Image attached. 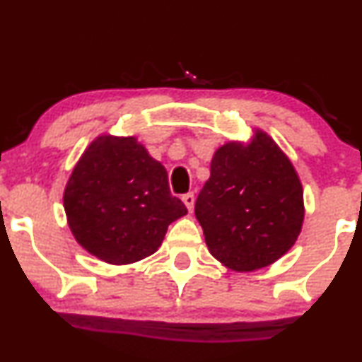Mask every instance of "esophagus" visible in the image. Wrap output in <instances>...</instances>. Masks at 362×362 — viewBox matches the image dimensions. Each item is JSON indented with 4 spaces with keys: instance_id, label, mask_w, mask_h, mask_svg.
<instances>
[{
    "instance_id": "1",
    "label": "esophagus",
    "mask_w": 362,
    "mask_h": 362,
    "mask_svg": "<svg viewBox=\"0 0 362 362\" xmlns=\"http://www.w3.org/2000/svg\"><path fill=\"white\" fill-rule=\"evenodd\" d=\"M182 201H184V204L187 206V209H189V211L194 209V202H195L194 192H187V194L182 195Z\"/></svg>"
}]
</instances>
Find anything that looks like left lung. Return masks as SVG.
Returning a JSON list of instances; mask_svg holds the SVG:
<instances>
[{
  "mask_svg": "<svg viewBox=\"0 0 362 362\" xmlns=\"http://www.w3.org/2000/svg\"><path fill=\"white\" fill-rule=\"evenodd\" d=\"M211 255L238 272L281 259L301 231V182L265 132L214 153L211 177L195 201Z\"/></svg>",
  "mask_w": 362,
  "mask_h": 362,
  "instance_id": "1",
  "label": "left lung"
}]
</instances>
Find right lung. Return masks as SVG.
<instances>
[{
  "mask_svg": "<svg viewBox=\"0 0 362 362\" xmlns=\"http://www.w3.org/2000/svg\"><path fill=\"white\" fill-rule=\"evenodd\" d=\"M74 238L107 264L138 262L158 250L168 224L187 214L167 170L136 138L100 136L83 153L64 190Z\"/></svg>",
  "mask_w": 362,
  "mask_h": 362,
  "instance_id": "1",
  "label": "right lung"
}]
</instances>
